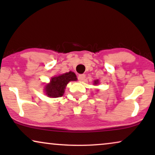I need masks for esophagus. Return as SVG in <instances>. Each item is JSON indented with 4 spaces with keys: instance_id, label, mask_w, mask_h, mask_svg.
Here are the masks:
<instances>
[{
    "instance_id": "1",
    "label": "esophagus",
    "mask_w": 155,
    "mask_h": 155,
    "mask_svg": "<svg viewBox=\"0 0 155 155\" xmlns=\"http://www.w3.org/2000/svg\"><path fill=\"white\" fill-rule=\"evenodd\" d=\"M84 78H85V75H84V74H80V75H78V80H80V81H83Z\"/></svg>"
}]
</instances>
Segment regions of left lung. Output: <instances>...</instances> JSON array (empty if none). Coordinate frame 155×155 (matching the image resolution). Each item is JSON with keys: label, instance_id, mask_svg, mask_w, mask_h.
<instances>
[{"label": "left lung", "instance_id": "left-lung-1", "mask_svg": "<svg viewBox=\"0 0 155 155\" xmlns=\"http://www.w3.org/2000/svg\"><path fill=\"white\" fill-rule=\"evenodd\" d=\"M97 83H98V81H97V80H96V81H94V84H97Z\"/></svg>", "mask_w": 155, "mask_h": 155}]
</instances>
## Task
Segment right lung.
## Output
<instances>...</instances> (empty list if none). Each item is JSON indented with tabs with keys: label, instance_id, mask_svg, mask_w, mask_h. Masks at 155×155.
I'll use <instances>...</instances> for the list:
<instances>
[{
	"label": "right lung",
	"instance_id": "right-lung-1",
	"mask_svg": "<svg viewBox=\"0 0 155 155\" xmlns=\"http://www.w3.org/2000/svg\"><path fill=\"white\" fill-rule=\"evenodd\" d=\"M77 77L73 72L70 71L63 75L51 78L49 84L45 87L46 94L50 97H60L64 94L65 87L70 81H76Z\"/></svg>",
	"mask_w": 155,
	"mask_h": 155
}]
</instances>
